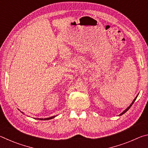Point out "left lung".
<instances>
[{"label":"left lung","mask_w":148,"mask_h":148,"mask_svg":"<svg viewBox=\"0 0 148 148\" xmlns=\"http://www.w3.org/2000/svg\"><path fill=\"white\" fill-rule=\"evenodd\" d=\"M137 97H138V95H137V96L136 97V98H135V99H134V101H132V103H131V105H130V106H129L128 108H127L126 110H125V111H123V112H122V113H121V114H120V116H121V115H123V114H125V112H126L127 111H128V110H129V109L130 108H131V106H132V104H133V103H134V101H136V98H137Z\"/></svg>","instance_id":"8db88e82"}]
</instances>
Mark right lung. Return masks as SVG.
<instances>
[{
    "mask_svg": "<svg viewBox=\"0 0 148 148\" xmlns=\"http://www.w3.org/2000/svg\"><path fill=\"white\" fill-rule=\"evenodd\" d=\"M53 117H55V116H53V117H48V118H45V119H42V118H38L37 119H40V120H49V119H51L52 118H53Z\"/></svg>",
    "mask_w": 148,
    "mask_h": 148,
    "instance_id": "right-lung-1",
    "label": "right lung"
}]
</instances>
